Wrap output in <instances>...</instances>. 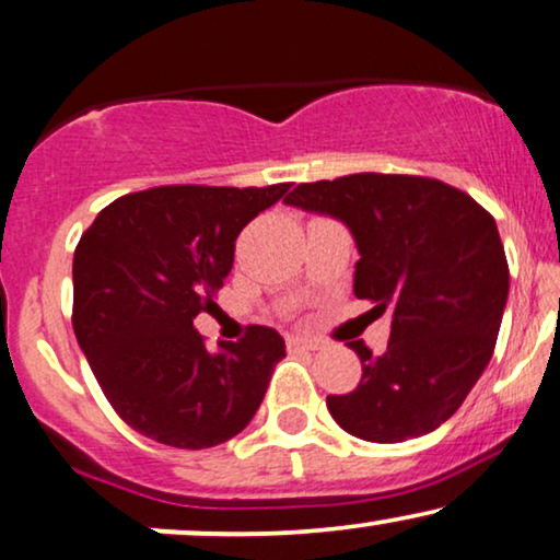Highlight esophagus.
Masks as SVG:
<instances>
[{
    "instance_id": "esophagus-1",
    "label": "esophagus",
    "mask_w": 560,
    "mask_h": 560,
    "mask_svg": "<svg viewBox=\"0 0 560 560\" xmlns=\"http://www.w3.org/2000/svg\"><path fill=\"white\" fill-rule=\"evenodd\" d=\"M322 342L314 337H306V334H290L288 337V350L290 352H311V350H318Z\"/></svg>"
}]
</instances>
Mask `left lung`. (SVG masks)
<instances>
[{"label":"left lung","instance_id":"left-lung-1","mask_svg":"<svg viewBox=\"0 0 560 560\" xmlns=\"http://www.w3.org/2000/svg\"><path fill=\"white\" fill-rule=\"evenodd\" d=\"M288 206L339 218L360 259L354 295L394 311L388 350L350 342L358 388L326 396L334 422L368 442L438 430L489 365L510 295V265L489 210L417 174H347L303 183Z\"/></svg>","mask_w":560,"mask_h":560}]
</instances>
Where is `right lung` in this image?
Returning a JSON list of instances; mask_svg holds the SVG:
<instances>
[{"label":"right lung","instance_id":"add662e5","mask_svg":"<svg viewBox=\"0 0 560 560\" xmlns=\"http://www.w3.org/2000/svg\"><path fill=\"white\" fill-rule=\"evenodd\" d=\"M267 187L166 185L113 200L74 252L77 342L118 417L170 447L221 445L262 404L285 342L249 326L208 352L192 318L234 267L236 236L278 202Z\"/></svg>","mask_w":560,"mask_h":560}]
</instances>
